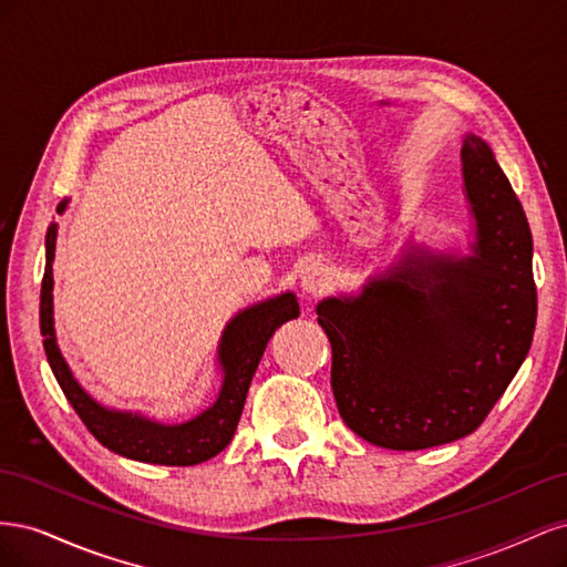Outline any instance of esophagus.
Here are the masks:
<instances>
[{
	"instance_id": "34e87169",
	"label": "esophagus",
	"mask_w": 567,
	"mask_h": 567,
	"mask_svg": "<svg viewBox=\"0 0 567 567\" xmlns=\"http://www.w3.org/2000/svg\"><path fill=\"white\" fill-rule=\"evenodd\" d=\"M302 290L307 296H323L326 290L331 286V277H329V269H323L321 265H310L302 271V281H300Z\"/></svg>"
}]
</instances>
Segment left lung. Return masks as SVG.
<instances>
[{
	"label": "left lung",
	"mask_w": 567,
	"mask_h": 567,
	"mask_svg": "<svg viewBox=\"0 0 567 567\" xmlns=\"http://www.w3.org/2000/svg\"><path fill=\"white\" fill-rule=\"evenodd\" d=\"M471 257L406 250L359 298L317 307L342 421L375 447L416 452L477 431L532 346V231L492 148L466 134Z\"/></svg>",
	"instance_id": "1"
}]
</instances>
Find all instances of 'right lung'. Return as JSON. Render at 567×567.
I'll use <instances>...</instances> for the list:
<instances>
[{
    "label": "right lung",
    "mask_w": 567,
    "mask_h": 567,
    "mask_svg": "<svg viewBox=\"0 0 567 567\" xmlns=\"http://www.w3.org/2000/svg\"><path fill=\"white\" fill-rule=\"evenodd\" d=\"M65 208V200L59 205V213ZM56 248V225L47 229V265L40 290V331L44 336V352L49 367L71 402L80 421L87 431L104 444L106 450L144 463H161V466H196V463L217 456L231 442L238 419L246 404V394L252 381V373L260 364L262 352L269 338L281 323L296 319L300 307L293 293H284L255 307H248L229 321L219 342V364L225 369V383H221L217 402L203 411L194 421L182 425H161L142 416L123 414L96 404L84 392L68 369L65 359L56 348L54 317H51V262H54Z\"/></svg>",
    "instance_id": "1"
}]
</instances>
